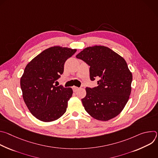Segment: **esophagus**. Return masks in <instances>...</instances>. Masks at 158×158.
<instances>
[{
    "label": "esophagus",
    "mask_w": 158,
    "mask_h": 158,
    "mask_svg": "<svg viewBox=\"0 0 158 158\" xmlns=\"http://www.w3.org/2000/svg\"><path fill=\"white\" fill-rule=\"evenodd\" d=\"M73 91H74V92H76V91H77L79 89V88L77 87H76V86H73Z\"/></svg>",
    "instance_id": "obj_1"
}]
</instances>
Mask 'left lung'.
I'll return each instance as SVG.
<instances>
[{"instance_id":"1","label":"left lung","mask_w":158,"mask_h":158,"mask_svg":"<svg viewBox=\"0 0 158 158\" xmlns=\"http://www.w3.org/2000/svg\"><path fill=\"white\" fill-rule=\"evenodd\" d=\"M76 57L90 66V79H99L97 87H86L82 102L87 113L97 120L106 121L123 110L131 92L132 73L126 60L103 46L85 48Z\"/></svg>"}]
</instances>
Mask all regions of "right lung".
Here are the masks:
<instances>
[{"label":"right lung","mask_w":158,"mask_h":158,"mask_svg":"<svg viewBox=\"0 0 158 158\" xmlns=\"http://www.w3.org/2000/svg\"><path fill=\"white\" fill-rule=\"evenodd\" d=\"M76 49L54 46L42 51L27 64L20 78L24 101L31 114L43 122L60 118L72 97L71 87L54 82L62 74L64 65Z\"/></svg>","instance_id":"add662e5"}]
</instances>
